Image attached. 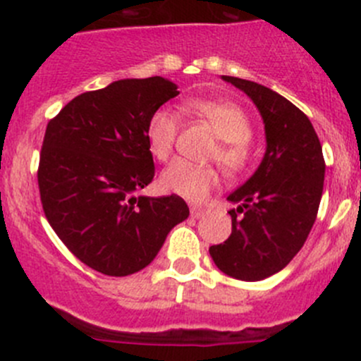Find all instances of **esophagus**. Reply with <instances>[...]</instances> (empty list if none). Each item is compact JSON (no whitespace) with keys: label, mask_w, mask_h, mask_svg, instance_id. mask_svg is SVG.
<instances>
[{"label":"esophagus","mask_w":361,"mask_h":361,"mask_svg":"<svg viewBox=\"0 0 361 361\" xmlns=\"http://www.w3.org/2000/svg\"><path fill=\"white\" fill-rule=\"evenodd\" d=\"M204 214H206V209H204V207H197V206L190 207V216L192 218H201V216H204Z\"/></svg>","instance_id":"34e87169"}]
</instances>
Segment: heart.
Returning <instances> with one entry per match:
<instances>
[{
  "mask_svg": "<svg viewBox=\"0 0 361 361\" xmlns=\"http://www.w3.org/2000/svg\"><path fill=\"white\" fill-rule=\"evenodd\" d=\"M188 108L206 120L221 140L213 154L221 169L231 176L243 173L251 160L250 140L253 136V126L248 113L238 103L227 99H190ZM178 129L180 116L176 111L159 108L152 113L147 126V141L152 155L160 162H166L173 155ZM216 183V169L187 160H174L160 176L164 192L180 195L192 202L204 201Z\"/></svg>",
  "mask_w": 361,
  "mask_h": 361,
  "instance_id": "b5f03b06",
  "label": "heart"
}]
</instances>
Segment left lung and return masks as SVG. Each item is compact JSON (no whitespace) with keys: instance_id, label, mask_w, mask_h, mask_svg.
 Returning a JSON list of instances; mask_svg holds the SVG:
<instances>
[{"instance_id":"left-lung-1","label":"left lung","mask_w":361,"mask_h":361,"mask_svg":"<svg viewBox=\"0 0 361 361\" xmlns=\"http://www.w3.org/2000/svg\"><path fill=\"white\" fill-rule=\"evenodd\" d=\"M255 103L265 123L267 150L253 176L228 195L232 234L209 248L216 267L241 281H260L290 264L314 225L325 159L311 120L274 90L221 76Z\"/></svg>"}]
</instances>
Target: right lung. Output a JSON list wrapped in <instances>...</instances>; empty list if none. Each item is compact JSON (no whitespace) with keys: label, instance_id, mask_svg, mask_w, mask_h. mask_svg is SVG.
Listing matches in <instances>:
<instances>
[{"label":"right lung","instance_id":"add662e5","mask_svg":"<svg viewBox=\"0 0 361 361\" xmlns=\"http://www.w3.org/2000/svg\"><path fill=\"white\" fill-rule=\"evenodd\" d=\"M176 89L162 76L118 80L76 96L47 126L38 166L43 211L66 248L101 274L147 267L190 214L180 195H137L155 174L148 120Z\"/></svg>","mask_w":361,"mask_h":361}]
</instances>
